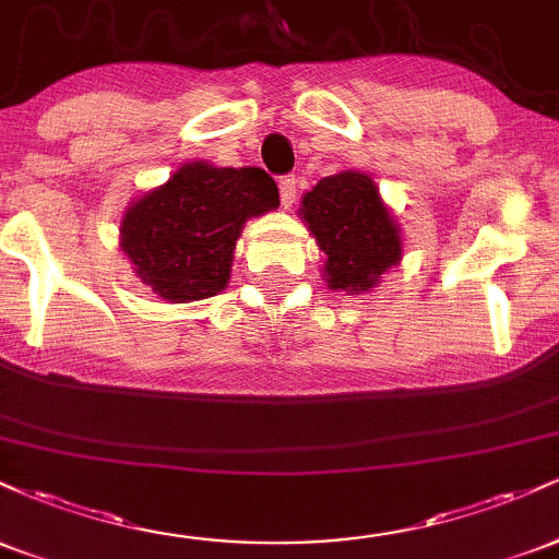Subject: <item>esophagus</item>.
<instances>
[{
  "label": "esophagus",
  "mask_w": 559,
  "mask_h": 559,
  "mask_svg": "<svg viewBox=\"0 0 559 559\" xmlns=\"http://www.w3.org/2000/svg\"><path fill=\"white\" fill-rule=\"evenodd\" d=\"M278 191H281V202H284V207H292L294 199H297V178L281 176Z\"/></svg>",
  "instance_id": "esophagus-1"
}]
</instances>
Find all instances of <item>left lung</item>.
Listing matches in <instances>:
<instances>
[{"mask_svg":"<svg viewBox=\"0 0 559 559\" xmlns=\"http://www.w3.org/2000/svg\"><path fill=\"white\" fill-rule=\"evenodd\" d=\"M299 213L323 249V273L333 288L368 292L402 258L400 230L365 173L320 178L301 199Z\"/></svg>","mask_w":559,"mask_h":559,"instance_id":"1","label":"left lung"}]
</instances>
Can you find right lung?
I'll use <instances>...</instances> for the list:
<instances>
[{
  "instance_id": "1",
  "label": "right lung",
  "mask_w": 559,
  "mask_h": 559,
  "mask_svg": "<svg viewBox=\"0 0 559 559\" xmlns=\"http://www.w3.org/2000/svg\"><path fill=\"white\" fill-rule=\"evenodd\" d=\"M275 207L278 186L265 170L191 163L128 207L120 247L157 297L207 299L228 284L247 217Z\"/></svg>"
}]
</instances>
